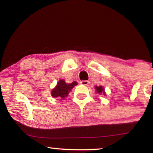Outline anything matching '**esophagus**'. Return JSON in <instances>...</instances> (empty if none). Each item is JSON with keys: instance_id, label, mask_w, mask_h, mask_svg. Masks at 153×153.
I'll return each instance as SVG.
<instances>
[{"instance_id": "esophagus-1", "label": "esophagus", "mask_w": 153, "mask_h": 153, "mask_svg": "<svg viewBox=\"0 0 153 153\" xmlns=\"http://www.w3.org/2000/svg\"><path fill=\"white\" fill-rule=\"evenodd\" d=\"M80 84L84 85H88L89 84V82L87 81V80H83V81H81Z\"/></svg>"}]
</instances>
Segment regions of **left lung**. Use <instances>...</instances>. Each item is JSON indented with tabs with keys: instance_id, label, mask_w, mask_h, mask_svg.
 Returning a JSON list of instances; mask_svg holds the SVG:
<instances>
[{
	"instance_id": "8db88e82",
	"label": "left lung",
	"mask_w": 153,
	"mask_h": 153,
	"mask_svg": "<svg viewBox=\"0 0 153 153\" xmlns=\"http://www.w3.org/2000/svg\"><path fill=\"white\" fill-rule=\"evenodd\" d=\"M95 89L96 90V91H97V92H98V94H102V93H103V94L104 95V94H105V92H104V88H102V86H96V87H95Z\"/></svg>"
}]
</instances>
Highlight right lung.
Listing matches in <instances>:
<instances>
[{"mask_svg": "<svg viewBox=\"0 0 153 153\" xmlns=\"http://www.w3.org/2000/svg\"><path fill=\"white\" fill-rule=\"evenodd\" d=\"M77 85V82H73L71 84H67L63 79H61L58 82L57 86L51 91V96L54 98H65L67 97L69 91L71 90L75 85Z\"/></svg>", "mask_w": 153, "mask_h": 153, "instance_id": "right-lung-1", "label": "right lung"}]
</instances>
